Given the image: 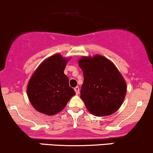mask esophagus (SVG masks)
<instances>
[{
    "mask_svg": "<svg viewBox=\"0 0 153 153\" xmlns=\"http://www.w3.org/2000/svg\"><path fill=\"white\" fill-rule=\"evenodd\" d=\"M74 91L76 94H79V88L78 86H76V88H74Z\"/></svg>",
    "mask_w": 153,
    "mask_h": 153,
    "instance_id": "34e87169",
    "label": "esophagus"
}]
</instances>
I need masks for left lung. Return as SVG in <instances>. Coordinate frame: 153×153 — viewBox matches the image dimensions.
I'll return each instance as SVG.
<instances>
[{"instance_id":"1","label":"left lung","mask_w":153,"mask_h":153,"mask_svg":"<svg viewBox=\"0 0 153 153\" xmlns=\"http://www.w3.org/2000/svg\"><path fill=\"white\" fill-rule=\"evenodd\" d=\"M78 63L84 76L80 98L88 111L97 116L117 111L125 98L127 84L113 62L97 54L82 56Z\"/></svg>"}]
</instances>
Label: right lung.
<instances>
[{"label": "right lung", "instance_id": "right-lung-1", "mask_svg": "<svg viewBox=\"0 0 153 153\" xmlns=\"http://www.w3.org/2000/svg\"><path fill=\"white\" fill-rule=\"evenodd\" d=\"M70 59L59 53L53 54L42 61L30 78L26 88L28 98L40 113L48 116L56 114L76 94L64 74Z\"/></svg>", "mask_w": 153, "mask_h": 153}]
</instances>
